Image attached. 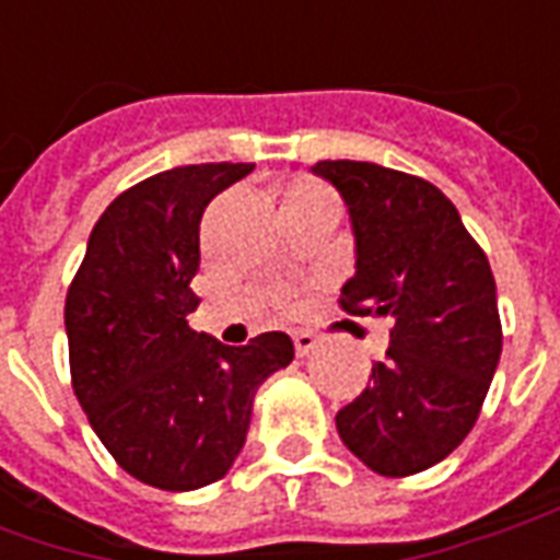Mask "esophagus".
Segmentation results:
<instances>
[{
	"label": "esophagus",
	"mask_w": 560,
	"mask_h": 560,
	"mask_svg": "<svg viewBox=\"0 0 560 560\" xmlns=\"http://www.w3.org/2000/svg\"><path fill=\"white\" fill-rule=\"evenodd\" d=\"M293 348H296V357H308V353L317 348L315 332H308V329H296V332H293Z\"/></svg>",
	"instance_id": "esophagus-1"
}]
</instances>
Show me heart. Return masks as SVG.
<instances>
[{
	"instance_id": "obj_1",
	"label": "heart",
	"mask_w": 560,
	"mask_h": 560,
	"mask_svg": "<svg viewBox=\"0 0 560 560\" xmlns=\"http://www.w3.org/2000/svg\"><path fill=\"white\" fill-rule=\"evenodd\" d=\"M291 300H293L291 293H284V296H281V303H291Z\"/></svg>"
}]
</instances>
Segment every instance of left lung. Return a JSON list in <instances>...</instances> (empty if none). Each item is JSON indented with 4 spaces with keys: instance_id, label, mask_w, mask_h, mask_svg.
<instances>
[{
    "instance_id": "obj_1",
    "label": "left lung",
    "mask_w": 560,
    "mask_h": 560,
    "mask_svg": "<svg viewBox=\"0 0 560 560\" xmlns=\"http://www.w3.org/2000/svg\"><path fill=\"white\" fill-rule=\"evenodd\" d=\"M348 203L357 272L348 315L389 317V348L369 387L336 413L345 446L381 477H408L456 450L480 417L501 360L489 257L450 197L372 161H317Z\"/></svg>"
}]
</instances>
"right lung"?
Returning a JSON list of instances; mask_svg holds the SVG:
<instances>
[{
	"instance_id": "right-lung-1",
	"label": "right lung",
	"mask_w": 560,
	"mask_h": 560,
	"mask_svg": "<svg viewBox=\"0 0 560 560\" xmlns=\"http://www.w3.org/2000/svg\"><path fill=\"white\" fill-rule=\"evenodd\" d=\"M255 164H185L116 197L66 296L71 387L116 465L191 492L240 456L257 387L293 360L284 332L231 348L188 327L209 200Z\"/></svg>"
}]
</instances>
